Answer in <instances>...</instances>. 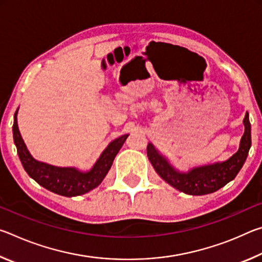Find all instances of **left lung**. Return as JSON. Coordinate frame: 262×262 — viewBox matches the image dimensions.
I'll return each instance as SVG.
<instances>
[{"instance_id": "obj_1", "label": "left lung", "mask_w": 262, "mask_h": 262, "mask_svg": "<svg viewBox=\"0 0 262 262\" xmlns=\"http://www.w3.org/2000/svg\"><path fill=\"white\" fill-rule=\"evenodd\" d=\"M244 125L245 132L238 151L225 162L195 167L187 173H180L170 166L166 159L156 151L151 143L147 147L148 158L162 179L181 192L189 195H205L216 192L234 179L246 161L248 150L251 148V123L247 112L244 118Z\"/></svg>"}]
</instances>
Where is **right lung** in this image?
<instances>
[{
	"instance_id": "add662e5",
	"label": "right lung",
	"mask_w": 262,
	"mask_h": 262,
	"mask_svg": "<svg viewBox=\"0 0 262 262\" xmlns=\"http://www.w3.org/2000/svg\"><path fill=\"white\" fill-rule=\"evenodd\" d=\"M12 133H14V141L20 162L31 178L51 192L69 198L85 194L89 190L96 188L103 181L112 166L115 156L128 137L126 134L111 142L90 171L79 172L74 167H57L35 161L26 149L20 136L17 125V111L15 113Z\"/></svg>"
}]
</instances>
